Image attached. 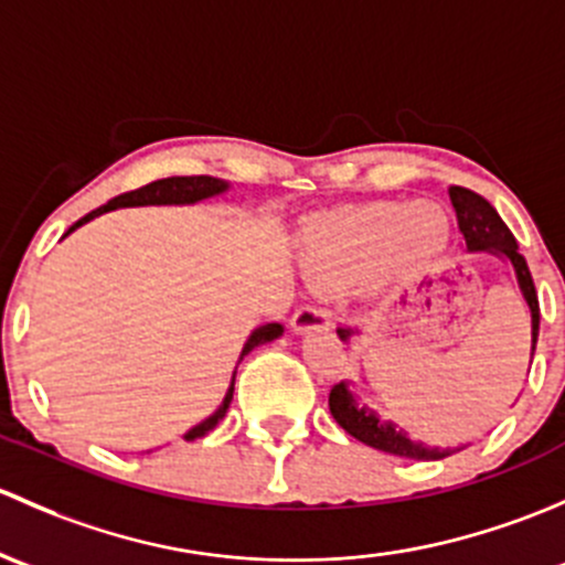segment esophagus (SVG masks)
Here are the masks:
<instances>
[{"label":"esophagus","instance_id":"34e87169","mask_svg":"<svg viewBox=\"0 0 565 565\" xmlns=\"http://www.w3.org/2000/svg\"><path fill=\"white\" fill-rule=\"evenodd\" d=\"M321 329H329V316L323 310H318V307H301L290 318V331L294 334H310V331Z\"/></svg>","mask_w":565,"mask_h":565}]
</instances>
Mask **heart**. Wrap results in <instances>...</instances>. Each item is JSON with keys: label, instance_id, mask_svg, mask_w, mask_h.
Wrapping results in <instances>:
<instances>
[{"label": "heart", "instance_id": "heart-1", "mask_svg": "<svg viewBox=\"0 0 565 565\" xmlns=\"http://www.w3.org/2000/svg\"><path fill=\"white\" fill-rule=\"evenodd\" d=\"M449 231V214L435 201L345 203L305 220L299 264L321 290L356 280L377 290L438 258Z\"/></svg>", "mask_w": 565, "mask_h": 565}]
</instances>
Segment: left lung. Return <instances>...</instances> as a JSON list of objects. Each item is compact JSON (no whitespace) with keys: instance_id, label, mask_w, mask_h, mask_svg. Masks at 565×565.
<instances>
[{"instance_id":"1","label":"left lung","mask_w":565,"mask_h":565,"mask_svg":"<svg viewBox=\"0 0 565 565\" xmlns=\"http://www.w3.org/2000/svg\"><path fill=\"white\" fill-rule=\"evenodd\" d=\"M449 201L451 209H455L457 228L459 234H462L465 253L495 255L500 264L509 269L511 282H514L516 294H520L527 312V372H531L533 353H536L539 340V318L542 316H539L536 285H533L531 269H527L525 258L520 255L514 234H511L509 225L500 220V214L492 209V203H487L481 195L470 193V190L465 188H449ZM340 340H351V331L340 329ZM329 411L331 416H334V422L340 424L348 435H353V438L362 440V444L372 446V449L386 451V455L394 457H408L429 462V459H444L468 446H429L424 444V440L411 438L397 422L383 418L375 408H370V405L356 394V383L351 381H342L331 388Z\"/></svg>"}]
</instances>
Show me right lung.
Returning a JSON list of instances; mask_svg holds the SVG:
<instances>
[{"label": "right lung", "mask_w": 565, "mask_h": 565, "mask_svg": "<svg viewBox=\"0 0 565 565\" xmlns=\"http://www.w3.org/2000/svg\"><path fill=\"white\" fill-rule=\"evenodd\" d=\"M231 190V184L225 182V179H214V177H171V179H157V182L147 184V188L141 190H132V193H125L119 198H114V201H108L106 206L95 209V212H89L86 217H81L78 223H73L67 228L70 236L75 228H81V225L92 223L95 217H100V214H108V212H116V209H130V206H195V203L201 201H209V198H220L225 195ZM62 236V239H65ZM285 326L282 323H266V326H258V329H253L247 334V340H244L242 345V353H239V362L244 356H247L253 348L264 345V342H271L277 340V337H282ZM239 362H236V367H239ZM236 367L231 372V383L228 388H225L223 399H220V405L209 413L206 418H201V422L195 424V427H190L188 433L182 435L184 440H195V438H203L206 433H212L214 427H217L220 422H223V416L228 413V405L231 399H234V383H236Z\"/></svg>", "instance_id": "obj_1"}]
</instances>
